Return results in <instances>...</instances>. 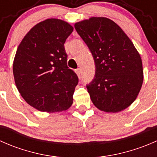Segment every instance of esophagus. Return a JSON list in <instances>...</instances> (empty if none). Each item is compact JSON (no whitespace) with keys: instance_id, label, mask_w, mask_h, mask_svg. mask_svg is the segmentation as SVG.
Here are the masks:
<instances>
[{"instance_id":"esophagus-1","label":"esophagus","mask_w":157,"mask_h":157,"mask_svg":"<svg viewBox=\"0 0 157 157\" xmlns=\"http://www.w3.org/2000/svg\"><path fill=\"white\" fill-rule=\"evenodd\" d=\"M75 71H76V73H77V75L80 76V74H81V71H80V68H77Z\"/></svg>"}]
</instances>
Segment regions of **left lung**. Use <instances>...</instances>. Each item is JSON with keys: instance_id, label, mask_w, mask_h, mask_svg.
Returning a JSON list of instances; mask_svg holds the SVG:
<instances>
[{"instance_id": "left-lung-1", "label": "left lung", "mask_w": 157, "mask_h": 157, "mask_svg": "<svg viewBox=\"0 0 157 157\" xmlns=\"http://www.w3.org/2000/svg\"><path fill=\"white\" fill-rule=\"evenodd\" d=\"M93 55V80L86 85L99 110L118 112L136 99L144 80L142 61L124 32L105 17H91L74 25Z\"/></svg>"}]
</instances>
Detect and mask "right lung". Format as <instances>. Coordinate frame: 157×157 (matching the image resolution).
Instances as JSON below:
<instances>
[{"mask_svg":"<svg viewBox=\"0 0 157 157\" xmlns=\"http://www.w3.org/2000/svg\"><path fill=\"white\" fill-rule=\"evenodd\" d=\"M74 28L58 19L36 24L25 36L13 65L17 90L26 102L46 112L67 110L78 83L67 67L64 42Z\"/></svg>","mask_w":157,"mask_h":157,"instance_id":"add662e5","label":"right lung"}]
</instances>
